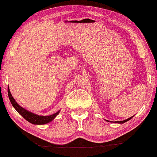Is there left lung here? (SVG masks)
<instances>
[{
  "mask_svg": "<svg viewBox=\"0 0 157 157\" xmlns=\"http://www.w3.org/2000/svg\"><path fill=\"white\" fill-rule=\"evenodd\" d=\"M133 116H132V117H130V118H128V119H126V120H124V121H116L115 123H125V122H127V121H128L129 120H130L131 118H132ZM106 121H107L106 120Z\"/></svg>",
  "mask_w": 157,
  "mask_h": 157,
  "instance_id": "8db88e82",
  "label": "left lung"
}]
</instances>
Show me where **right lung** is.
I'll list each match as a JSON object with an SVG mask.
<instances>
[{
  "instance_id": "right-lung-1",
  "label": "right lung",
  "mask_w": 157,
  "mask_h": 157,
  "mask_svg": "<svg viewBox=\"0 0 157 157\" xmlns=\"http://www.w3.org/2000/svg\"><path fill=\"white\" fill-rule=\"evenodd\" d=\"M8 97L9 99L11 102L13 106L15 108V109L22 116L23 118H24L25 120H27L28 122L31 123L32 124H34V125H44V124L48 123L51 121H52L53 119L56 118V116L58 115L60 110H59L58 112H56L54 114H52V115L50 116H39L36 115V114L32 113L29 111H27L24 108H22V106H20L19 105L17 101H15V99L13 97L11 93L10 92V89H9V86L8 88Z\"/></svg>"
}]
</instances>
